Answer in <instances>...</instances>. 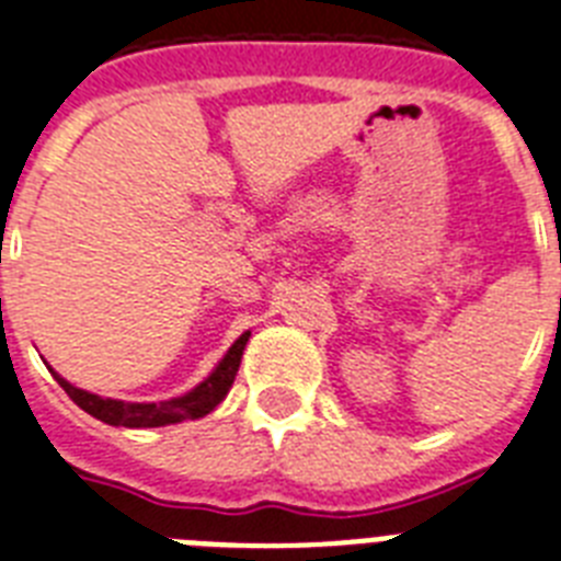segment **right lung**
I'll return each mask as SVG.
<instances>
[{"mask_svg": "<svg viewBox=\"0 0 561 561\" xmlns=\"http://www.w3.org/2000/svg\"><path fill=\"white\" fill-rule=\"evenodd\" d=\"M250 341V332H244L232 343V350L224 355L218 367L211 369V375L206 381H201L186 396H178V399L169 401H151V404H139V401H118V399H101L95 392H87L81 387H75L66 378L51 369L60 387H64L72 401L81 410H87L90 416L107 422V425L116 427H165V425H180V422H188V419H203L206 413L218 408L220 401L227 399L229 387L236 381V373L241 367V355H244V346Z\"/></svg>", "mask_w": 561, "mask_h": 561, "instance_id": "right-lung-1", "label": "right lung"}]
</instances>
